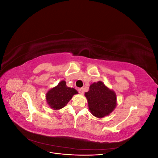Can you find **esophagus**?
Here are the masks:
<instances>
[{"label":"esophagus","instance_id":"obj_1","mask_svg":"<svg viewBox=\"0 0 158 158\" xmlns=\"http://www.w3.org/2000/svg\"><path fill=\"white\" fill-rule=\"evenodd\" d=\"M78 92L80 94H84V88H81L78 89Z\"/></svg>","mask_w":158,"mask_h":158}]
</instances>
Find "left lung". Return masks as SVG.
Instances as JSON below:
<instances>
[{
	"label": "left lung",
	"mask_w": 158,
	"mask_h": 158,
	"mask_svg": "<svg viewBox=\"0 0 158 158\" xmlns=\"http://www.w3.org/2000/svg\"><path fill=\"white\" fill-rule=\"evenodd\" d=\"M89 111L95 117L102 118L111 113L117 105L116 94L99 81L90 85L85 93Z\"/></svg>",
	"instance_id": "1"
}]
</instances>
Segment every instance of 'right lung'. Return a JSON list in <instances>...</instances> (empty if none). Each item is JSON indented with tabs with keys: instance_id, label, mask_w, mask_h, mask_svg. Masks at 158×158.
Instances as JSON below:
<instances>
[{
	"instance_id": "add662e5",
	"label": "right lung",
	"mask_w": 158,
	"mask_h": 158,
	"mask_svg": "<svg viewBox=\"0 0 158 158\" xmlns=\"http://www.w3.org/2000/svg\"><path fill=\"white\" fill-rule=\"evenodd\" d=\"M76 94L78 92L74 88L67 87L65 81H61L47 93L46 99L52 109H60L64 107Z\"/></svg>"
}]
</instances>
